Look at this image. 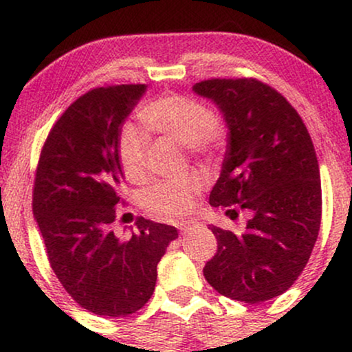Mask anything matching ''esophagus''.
<instances>
[{
	"label": "esophagus",
	"instance_id": "1",
	"mask_svg": "<svg viewBox=\"0 0 352 352\" xmlns=\"http://www.w3.org/2000/svg\"><path fill=\"white\" fill-rule=\"evenodd\" d=\"M192 227H193V225L192 223H190V221H185V223H180V230H182V232H188V230H192Z\"/></svg>",
	"mask_w": 352,
	"mask_h": 352
}]
</instances>
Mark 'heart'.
I'll return each mask as SVG.
<instances>
[{"instance_id":"b5f03b06","label":"heart","mask_w":352,"mask_h":352,"mask_svg":"<svg viewBox=\"0 0 352 352\" xmlns=\"http://www.w3.org/2000/svg\"><path fill=\"white\" fill-rule=\"evenodd\" d=\"M140 124L151 134L170 137L193 153H207L225 140V127L200 100L187 96H164L145 102L137 112ZM148 139L134 125H125L117 139V155L131 180L142 179L147 162ZM204 188L197 172L165 179L142 192V205L160 217H182L193 207Z\"/></svg>"}]
</instances>
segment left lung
Here are the masks:
<instances>
[{
  "label": "left lung",
  "instance_id": "1",
  "mask_svg": "<svg viewBox=\"0 0 352 352\" xmlns=\"http://www.w3.org/2000/svg\"><path fill=\"white\" fill-rule=\"evenodd\" d=\"M193 92L210 99L228 129L212 207L248 210L243 232L213 227L217 254L204 276L243 302L280 296L308 263L321 225L318 157L305 122L278 91L256 79H208Z\"/></svg>",
  "mask_w": 352,
  "mask_h": 352
}]
</instances>
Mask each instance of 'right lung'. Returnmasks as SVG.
Returning <instances> with one entry per match:
<instances>
[{
    "mask_svg": "<svg viewBox=\"0 0 352 352\" xmlns=\"http://www.w3.org/2000/svg\"><path fill=\"white\" fill-rule=\"evenodd\" d=\"M145 84L98 87L80 96L51 129L39 157L33 213L60 285L99 316L135 313L155 289L157 265L175 227L137 220L119 238L112 230L124 173L117 139Z\"/></svg>",
    "mask_w": 352,
    "mask_h": 352,
    "instance_id": "right-lung-1",
    "label": "right lung"
}]
</instances>
